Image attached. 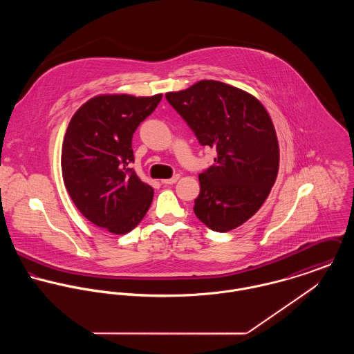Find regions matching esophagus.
<instances>
[{
	"instance_id": "esophagus-1",
	"label": "esophagus",
	"mask_w": 354,
	"mask_h": 354,
	"mask_svg": "<svg viewBox=\"0 0 354 354\" xmlns=\"http://www.w3.org/2000/svg\"><path fill=\"white\" fill-rule=\"evenodd\" d=\"M180 178V176L178 174H176V176H173L171 178H167V180H162V184H165V185H173V184H176L177 183V180Z\"/></svg>"
}]
</instances>
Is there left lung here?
Returning a JSON list of instances; mask_svg holds the SVG:
<instances>
[{
    "label": "left lung",
    "mask_w": 354,
    "mask_h": 354,
    "mask_svg": "<svg viewBox=\"0 0 354 354\" xmlns=\"http://www.w3.org/2000/svg\"><path fill=\"white\" fill-rule=\"evenodd\" d=\"M165 97L199 143L218 153L199 176L195 215L214 232L239 227L261 207L278 174L279 147L267 110L251 94L216 80Z\"/></svg>",
    "instance_id": "8db88e82"
}]
</instances>
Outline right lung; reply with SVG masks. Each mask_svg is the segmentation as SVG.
I'll list each match as a JSON object with an SVG mask.
<instances>
[{"instance_id":"obj_1","label":"right lung","mask_w":354,"mask_h":354,"mask_svg":"<svg viewBox=\"0 0 354 354\" xmlns=\"http://www.w3.org/2000/svg\"><path fill=\"white\" fill-rule=\"evenodd\" d=\"M160 100L162 94L100 95L68 125L61 152L64 184L77 209L110 233L131 232L151 205L153 189L131 169L132 138Z\"/></svg>"}]
</instances>
